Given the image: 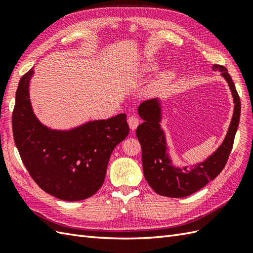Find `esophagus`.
Segmentation results:
<instances>
[{"label":"esophagus","instance_id":"obj_1","mask_svg":"<svg viewBox=\"0 0 253 253\" xmlns=\"http://www.w3.org/2000/svg\"><path fill=\"white\" fill-rule=\"evenodd\" d=\"M128 125H129L131 130H135L137 126L139 125V118L135 115H131L128 117Z\"/></svg>","mask_w":253,"mask_h":253}]
</instances>
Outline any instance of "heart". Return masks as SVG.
<instances>
[{
  "label": "heart",
  "instance_id": "heart-1",
  "mask_svg": "<svg viewBox=\"0 0 253 253\" xmlns=\"http://www.w3.org/2000/svg\"><path fill=\"white\" fill-rule=\"evenodd\" d=\"M161 64H162V61H161L159 57H154V56L144 57L143 60L138 64L137 71L143 75L151 74L158 71V69L161 67ZM176 76H177L176 67L174 66L165 67L158 74V76L155 77V79L151 83V84H150L149 92L150 93L158 92V91L168 87L171 82H174Z\"/></svg>",
  "mask_w": 253,
  "mask_h": 253
}]
</instances>
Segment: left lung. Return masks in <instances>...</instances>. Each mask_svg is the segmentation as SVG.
Segmentation results:
<instances>
[{"mask_svg":"<svg viewBox=\"0 0 253 253\" xmlns=\"http://www.w3.org/2000/svg\"><path fill=\"white\" fill-rule=\"evenodd\" d=\"M212 68L221 73V76L228 84L234 101L233 117L221 146L202 162L192 165V168L176 166L170 158L166 132L161 125L163 120L162 100L157 98L144 101L138 106V114L143 123L138 126L136 135L142 149L144 178L160 196L169 198L190 196L215 178L227 162L239 125L241 105L226 67L215 64Z\"/></svg>","mask_w":253,"mask_h":253,"instance_id":"obj_1","label":"left lung"}]
</instances>
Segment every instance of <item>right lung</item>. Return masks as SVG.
Wrapping results in <instances>:
<instances>
[{
	"instance_id": "obj_1",
	"label": "right lung",
	"mask_w": 253,
	"mask_h": 253,
	"mask_svg": "<svg viewBox=\"0 0 253 253\" xmlns=\"http://www.w3.org/2000/svg\"><path fill=\"white\" fill-rule=\"evenodd\" d=\"M34 74L32 67L19 80L12 118L21 161L42 190L61 200H84L103 185L113 150L129 132L127 116L89 121L71 129L47 127L31 105Z\"/></svg>"
}]
</instances>
